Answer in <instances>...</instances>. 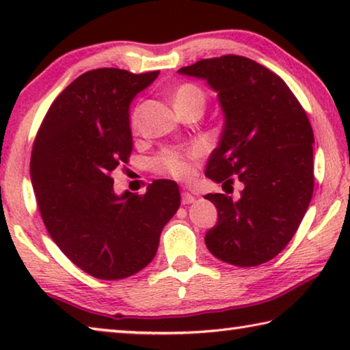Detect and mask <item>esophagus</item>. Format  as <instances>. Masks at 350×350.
<instances>
[{
    "instance_id": "34e87169",
    "label": "esophagus",
    "mask_w": 350,
    "mask_h": 350,
    "mask_svg": "<svg viewBox=\"0 0 350 350\" xmlns=\"http://www.w3.org/2000/svg\"><path fill=\"white\" fill-rule=\"evenodd\" d=\"M194 200H196V198L193 196V194H189V193H182V204L183 205H188V204H193Z\"/></svg>"
}]
</instances>
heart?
<instances>
[{
  "instance_id": "obj_1",
  "label": "heart",
  "mask_w": 350,
  "mask_h": 350,
  "mask_svg": "<svg viewBox=\"0 0 350 350\" xmlns=\"http://www.w3.org/2000/svg\"><path fill=\"white\" fill-rule=\"evenodd\" d=\"M191 100H204V94L194 85H182L174 94V105L180 106ZM131 125L135 126V116L131 117ZM200 154V148H193L189 151L165 150L157 157H154L152 167L157 173L167 174L176 179H187L193 173V161Z\"/></svg>"
}]
</instances>
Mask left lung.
I'll use <instances>...</instances> for the list:
<instances>
[{
	"instance_id": "left-lung-1",
	"label": "left lung",
	"mask_w": 350,
	"mask_h": 350,
	"mask_svg": "<svg viewBox=\"0 0 350 350\" xmlns=\"http://www.w3.org/2000/svg\"><path fill=\"white\" fill-rule=\"evenodd\" d=\"M177 72L208 83L224 112L205 176L242 183L238 199L205 196L217 208L206 248L238 267L267 262L293 238L312 199L315 140L306 111L281 77L250 58H206Z\"/></svg>"
}]
</instances>
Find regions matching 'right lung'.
I'll return each mask as SVG.
<instances>
[{
  "mask_svg": "<svg viewBox=\"0 0 350 350\" xmlns=\"http://www.w3.org/2000/svg\"><path fill=\"white\" fill-rule=\"evenodd\" d=\"M159 70H88L58 96L33 142L31 180L47 232L77 267L123 280L156 256L165 225L180 205L177 183L116 194L111 173L133 151L129 105Z\"/></svg>",
  "mask_w": 350,
  "mask_h": 350,
  "instance_id": "add662e5",
  "label": "right lung"
}]
</instances>
